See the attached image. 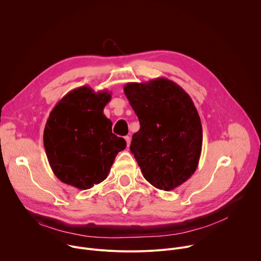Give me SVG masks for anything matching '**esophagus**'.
Returning <instances> with one entry per match:
<instances>
[{
	"mask_svg": "<svg viewBox=\"0 0 261 261\" xmlns=\"http://www.w3.org/2000/svg\"><path fill=\"white\" fill-rule=\"evenodd\" d=\"M125 140H126V142H127V147H129V146H130V143H131V138H130V136H126V137H125Z\"/></svg>",
	"mask_w": 261,
	"mask_h": 261,
	"instance_id": "34e87169",
	"label": "esophagus"
}]
</instances>
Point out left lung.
<instances>
[{"label":"left lung","mask_w":261,"mask_h":261,"mask_svg":"<svg viewBox=\"0 0 261 261\" xmlns=\"http://www.w3.org/2000/svg\"><path fill=\"white\" fill-rule=\"evenodd\" d=\"M124 93L140 123L130 150L143 177L157 189H175L195 172L201 154L202 126L191 97L164 77L128 83Z\"/></svg>","instance_id":"1"}]
</instances>
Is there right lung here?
I'll list each match as a JSON object with an SVG mask.
<instances>
[{"label": "right lung", "mask_w": 261, "mask_h": 261, "mask_svg": "<svg viewBox=\"0 0 261 261\" xmlns=\"http://www.w3.org/2000/svg\"><path fill=\"white\" fill-rule=\"evenodd\" d=\"M107 90L88 86L70 91L54 107L45 124L43 142L49 165L63 182L87 190L103 181L126 141L111 131L103 109Z\"/></svg>", "instance_id": "right-lung-1"}]
</instances>
